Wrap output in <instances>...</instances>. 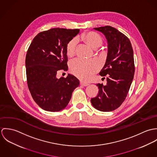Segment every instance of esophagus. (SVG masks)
Wrapping results in <instances>:
<instances>
[{
  "label": "esophagus",
  "instance_id": "34e87169",
  "mask_svg": "<svg viewBox=\"0 0 157 157\" xmlns=\"http://www.w3.org/2000/svg\"><path fill=\"white\" fill-rule=\"evenodd\" d=\"M80 84L81 85H82V86H86L89 85V83H86V82H82V81H81V82H80Z\"/></svg>",
  "mask_w": 157,
  "mask_h": 157
}]
</instances>
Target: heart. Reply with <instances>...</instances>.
Returning a JSON list of instances; mask_svg holds the SVG:
<instances>
[{
    "instance_id": "b5f03b06",
    "label": "heart",
    "mask_w": 157,
    "mask_h": 157,
    "mask_svg": "<svg viewBox=\"0 0 157 157\" xmlns=\"http://www.w3.org/2000/svg\"><path fill=\"white\" fill-rule=\"evenodd\" d=\"M85 42L92 48L97 49L103 44V39L101 36L95 32L90 31L82 34L78 37ZM78 45L77 38H73L67 42L66 52L68 57L75 55ZM100 68V64L96 59L86 60L82 59H77L71 61L69 63V69L72 74L83 80H89Z\"/></svg>"
}]
</instances>
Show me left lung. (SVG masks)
Wrapping results in <instances>:
<instances>
[{
    "instance_id": "1",
    "label": "left lung",
    "mask_w": 157,
    "mask_h": 157,
    "mask_svg": "<svg viewBox=\"0 0 157 157\" xmlns=\"http://www.w3.org/2000/svg\"><path fill=\"white\" fill-rule=\"evenodd\" d=\"M94 29L101 32L108 42L106 61L99 73L107 76V84L96 85L98 94L90 101L97 110L109 112L120 106L130 89L135 72L134 52L129 39L115 28L105 26Z\"/></svg>"
}]
</instances>
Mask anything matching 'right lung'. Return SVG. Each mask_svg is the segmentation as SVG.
I'll return each mask as SVG.
<instances>
[{"label": "right lung", "mask_w": 157, "mask_h": 157, "mask_svg": "<svg viewBox=\"0 0 157 157\" xmlns=\"http://www.w3.org/2000/svg\"><path fill=\"white\" fill-rule=\"evenodd\" d=\"M80 29L54 28L39 33L27 51V84L35 102L44 110L60 111L67 107L80 84L74 75L57 78L59 70H67L66 47Z\"/></svg>", "instance_id": "obj_1"}]
</instances>
